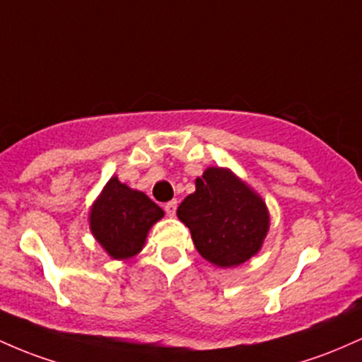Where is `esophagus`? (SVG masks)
<instances>
[{
    "label": "esophagus",
    "mask_w": 362,
    "mask_h": 362,
    "mask_svg": "<svg viewBox=\"0 0 362 362\" xmlns=\"http://www.w3.org/2000/svg\"><path fill=\"white\" fill-rule=\"evenodd\" d=\"M176 209H177V200H170V202H168L164 205V210H165V214L169 215V217H173L174 214H176Z\"/></svg>",
    "instance_id": "1"
}]
</instances>
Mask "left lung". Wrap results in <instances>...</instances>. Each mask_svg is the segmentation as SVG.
Wrapping results in <instances>:
<instances>
[{
	"label": "left lung",
	"instance_id": "8db88e82",
	"mask_svg": "<svg viewBox=\"0 0 362 362\" xmlns=\"http://www.w3.org/2000/svg\"><path fill=\"white\" fill-rule=\"evenodd\" d=\"M194 185V193L177 206V217L192 230L198 253L221 269L255 257L270 227L262 197L224 168H209Z\"/></svg>",
	"mask_w": 362,
	"mask_h": 362
}]
</instances>
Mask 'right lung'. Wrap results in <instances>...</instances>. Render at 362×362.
Here are the masks:
<instances>
[{
  "instance_id": "add662e5",
  "label": "right lung",
  "mask_w": 362,
  "mask_h": 362,
  "mask_svg": "<svg viewBox=\"0 0 362 362\" xmlns=\"http://www.w3.org/2000/svg\"><path fill=\"white\" fill-rule=\"evenodd\" d=\"M164 217V210L145 193L132 189L112 176L90 209V230L115 259L140 253L150 227Z\"/></svg>"
}]
</instances>
